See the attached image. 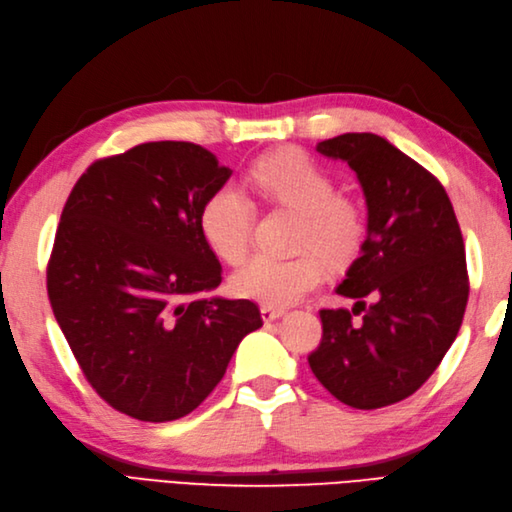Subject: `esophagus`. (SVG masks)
I'll list each match as a JSON object with an SVG mask.
<instances>
[{"instance_id":"34e87169","label":"esophagus","mask_w":512,"mask_h":512,"mask_svg":"<svg viewBox=\"0 0 512 512\" xmlns=\"http://www.w3.org/2000/svg\"><path fill=\"white\" fill-rule=\"evenodd\" d=\"M287 312L282 310V308H272V306H261V318H263V323H272V320H276V318H280V316H285Z\"/></svg>"}]
</instances>
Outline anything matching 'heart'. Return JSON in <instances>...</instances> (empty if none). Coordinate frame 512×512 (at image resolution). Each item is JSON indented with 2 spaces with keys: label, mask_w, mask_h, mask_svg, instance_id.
I'll use <instances>...</instances> for the list:
<instances>
[{
  "label": "heart",
  "mask_w": 512,
  "mask_h": 512,
  "mask_svg": "<svg viewBox=\"0 0 512 512\" xmlns=\"http://www.w3.org/2000/svg\"><path fill=\"white\" fill-rule=\"evenodd\" d=\"M257 192L301 215L299 249H314L295 259L255 255L234 274L232 287L240 297L285 308L314 291L325 280L323 255L346 263L365 238V215L356 202L337 196L335 181L299 149H280L259 158L251 173ZM255 206L236 185H221L206 198L200 230L211 249L230 263L244 259L251 246Z\"/></svg>",
  "instance_id": "obj_1"
}]
</instances>
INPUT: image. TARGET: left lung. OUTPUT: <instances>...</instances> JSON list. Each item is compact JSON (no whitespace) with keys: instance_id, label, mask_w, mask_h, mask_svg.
Returning <instances> with one entry per match:
<instances>
[{"instance_id":"left-lung-1","label":"left lung","mask_w":512,"mask_h":512,"mask_svg":"<svg viewBox=\"0 0 512 512\" xmlns=\"http://www.w3.org/2000/svg\"><path fill=\"white\" fill-rule=\"evenodd\" d=\"M316 151L356 173L367 238L335 289L356 304L320 310L323 339L308 363L337 401L386 407L428 380L460 331L468 301L462 232L443 185L384 137L346 132ZM361 311L354 324L351 314Z\"/></svg>"}]
</instances>
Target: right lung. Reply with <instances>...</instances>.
<instances>
[{
	"instance_id": "1",
	"label": "right lung",
	"mask_w": 512,
	"mask_h": 512,
	"mask_svg": "<svg viewBox=\"0 0 512 512\" xmlns=\"http://www.w3.org/2000/svg\"><path fill=\"white\" fill-rule=\"evenodd\" d=\"M230 177L200 145L156 141L94 162L67 198L50 306L90 386L130 418L192 413L263 325L249 299L206 297L221 263L200 211Z\"/></svg>"
}]
</instances>
